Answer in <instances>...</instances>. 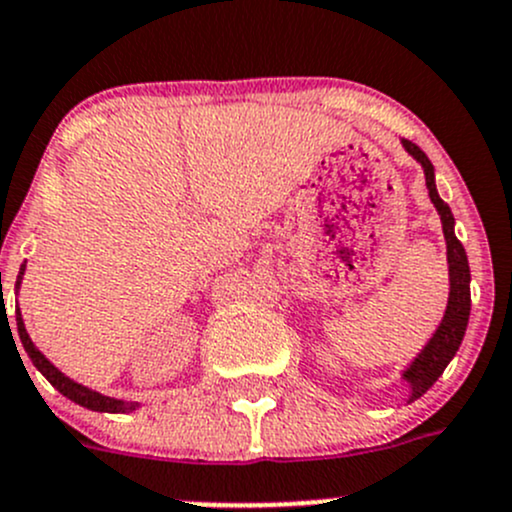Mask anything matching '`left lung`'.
I'll return each instance as SVG.
<instances>
[{"mask_svg": "<svg viewBox=\"0 0 512 512\" xmlns=\"http://www.w3.org/2000/svg\"><path fill=\"white\" fill-rule=\"evenodd\" d=\"M401 146L423 168L426 175V188L428 198H431L433 208H436L438 218H441L443 237H446V260H448V302L443 319L438 322L436 332L431 334L423 349L414 359L406 364V369L401 371V381L409 386V399L411 401L421 399L428 389L438 381V376L443 374L451 359L456 356L458 347H461L463 337H466L468 317H471V267H468V255L463 250L461 240L456 237V220H453L451 208L441 200L436 188V173H433V165L428 160L426 153L416 146V143L404 141L401 138Z\"/></svg>", "mask_w": 512, "mask_h": 512, "instance_id": "8db88e82", "label": "left lung"}]
</instances>
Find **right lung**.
Instances as JSON below:
<instances>
[{
	"instance_id": "right-lung-1",
	"label": "right lung",
	"mask_w": 512,
	"mask_h": 512,
	"mask_svg": "<svg viewBox=\"0 0 512 512\" xmlns=\"http://www.w3.org/2000/svg\"><path fill=\"white\" fill-rule=\"evenodd\" d=\"M24 270H27V262L19 267L17 287H14L17 289V294H19V287H22ZM17 332H19V339H22L24 352L29 354L32 364L46 376V379H49V384L54 386L59 394H64L66 399H71L74 404L84 406V409H91V411H101V414H131V411L141 409V404H138V401H123V399H111V396H103L101 391L89 389V386L79 384V381H74L71 376H66L64 371H59V366L51 364V361L39 352V347L32 342L27 327H24V319H22V312H19V309H17Z\"/></svg>"
}]
</instances>
